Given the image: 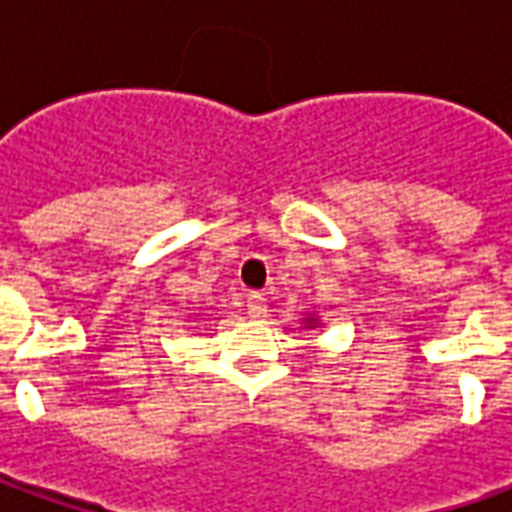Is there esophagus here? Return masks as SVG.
Wrapping results in <instances>:
<instances>
[{
	"label": "esophagus",
	"mask_w": 512,
	"mask_h": 512,
	"mask_svg": "<svg viewBox=\"0 0 512 512\" xmlns=\"http://www.w3.org/2000/svg\"><path fill=\"white\" fill-rule=\"evenodd\" d=\"M246 312H249L252 321H263L268 315V301L263 299L260 293H252V296L246 299Z\"/></svg>",
	"instance_id": "1"
}]
</instances>
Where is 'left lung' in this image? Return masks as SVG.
<instances>
[{
  "label": "left lung",
  "instance_id": "obj_1",
  "mask_svg": "<svg viewBox=\"0 0 512 512\" xmlns=\"http://www.w3.org/2000/svg\"><path fill=\"white\" fill-rule=\"evenodd\" d=\"M318 326H321V321H318L315 315H307V318H304V329H318Z\"/></svg>",
  "mask_w": 512,
  "mask_h": 512
}]
</instances>
